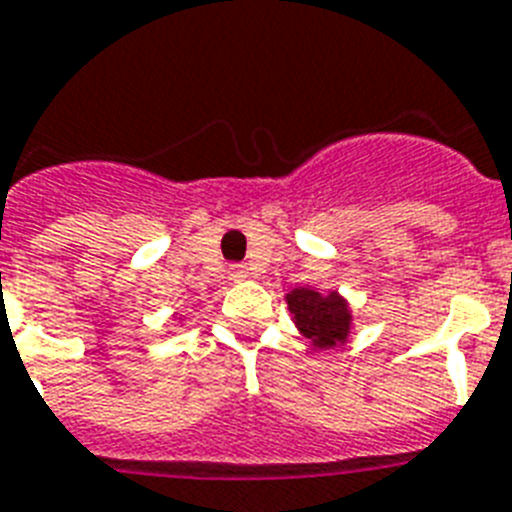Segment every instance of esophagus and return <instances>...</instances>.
Wrapping results in <instances>:
<instances>
[{
	"instance_id": "1",
	"label": "esophagus",
	"mask_w": 512,
	"mask_h": 512,
	"mask_svg": "<svg viewBox=\"0 0 512 512\" xmlns=\"http://www.w3.org/2000/svg\"><path fill=\"white\" fill-rule=\"evenodd\" d=\"M249 276L247 265H231L229 268V278L231 281H244V278Z\"/></svg>"
}]
</instances>
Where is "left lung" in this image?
I'll use <instances>...</instances> for the list:
<instances>
[{"label":"left lung","mask_w":512,"mask_h":512,"mask_svg":"<svg viewBox=\"0 0 512 512\" xmlns=\"http://www.w3.org/2000/svg\"><path fill=\"white\" fill-rule=\"evenodd\" d=\"M291 315L296 328L302 330L317 349H333L338 343H346L351 330V312L346 299L330 291L320 294L315 289H294L289 296Z\"/></svg>","instance_id":"1"}]
</instances>
